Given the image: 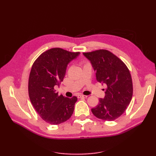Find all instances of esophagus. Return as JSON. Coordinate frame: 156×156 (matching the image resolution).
<instances>
[{"mask_svg": "<svg viewBox=\"0 0 156 156\" xmlns=\"http://www.w3.org/2000/svg\"><path fill=\"white\" fill-rule=\"evenodd\" d=\"M78 98H87V96H84V95H82V94H79L78 95Z\"/></svg>", "mask_w": 156, "mask_h": 156, "instance_id": "34e87169", "label": "esophagus"}]
</instances>
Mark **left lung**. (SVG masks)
<instances>
[{"label": "left lung", "instance_id": "obj_1", "mask_svg": "<svg viewBox=\"0 0 156 156\" xmlns=\"http://www.w3.org/2000/svg\"><path fill=\"white\" fill-rule=\"evenodd\" d=\"M90 62L96 72L97 80L107 88L103 98L91 109L97 118L111 121L123 113L133 96V83L127 66L117 56L109 51L100 49L83 53Z\"/></svg>", "mask_w": 156, "mask_h": 156}]
</instances>
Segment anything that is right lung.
I'll use <instances>...</instances> for the list:
<instances>
[{"instance_id": "right-lung-1", "label": "right lung", "mask_w": 156, "mask_h": 156, "mask_svg": "<svg viewBox=\"0 0 156 156\" xmlns=\"http://www.w3.org/2000/svg\"><path fill=\"white\" fill-rule=\"evenodd\" d=\"M80 55L61 48H52L43 53L32 66L28 90L32 105L43 120L58 125L71 117L76 97L59 95L55 88L64 80L68 64Z\"/></svg>"}]
</instances>
